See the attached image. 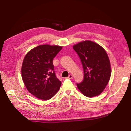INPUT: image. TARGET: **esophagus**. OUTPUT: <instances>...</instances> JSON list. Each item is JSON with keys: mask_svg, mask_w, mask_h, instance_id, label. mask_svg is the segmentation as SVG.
<instances>
[{"mask_svg": "<svg viewBox=\"0 0 131 131\" xmlns=\"http://www.w3.org/2000/svg\"><path fill=\"white\" fill-rule=\"evenodd\" d=\"M67 78L68 79H72L73 78V75H72V74H70L69 76L67 77Z\"/></svg>", "mask_w": 131, "mask_h": 131, "instance_id": "1", "label": "esophagus"}]
</instances>
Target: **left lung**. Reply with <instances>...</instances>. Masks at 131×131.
Returning a JSON list of instances; mask_svg holds the SVG:
<instances>
[{
	"label": "left lung",
	"instance_id": "8db88e82",
	"mask_svg": "<svg viewBox=\"0 0 131 131\" xmlns=\"http://www.w3.org/2000/svg\"><path fill=\"white\" fill-rule=\"evenodd\" d=\"M80 58L84 79L77 84L79 90L85 96L100 95L108 84L111 76L109 59L104 49L93 41L86 40L73 46Z\"/></svg>",
	"mask_w": 131,
	"mask_h": 131
}]
</instances>
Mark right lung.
<instances>
[{"instance_id":"right-lung-1","label":"right lung","mask_w":131,"mask_h":131,"mask_svg":"<svg viewBox=\"0 0 131 131\" xmlns=\"http://www.w3.org/2000/svg\"><path fill=\"white\" fill-rule=\"evenodd\" d=\"M62 49L57 45H39L28 52L23 59V82L28 91L39 99L50 100L60 88L61 81L54 73L52 61Z\"/></svg>"}]
</instances>
